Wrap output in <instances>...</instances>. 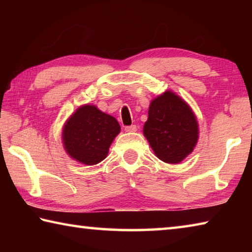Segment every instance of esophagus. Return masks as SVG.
<instances>
[{
  "label": "esophagus",
  "instance_id": "1",
  "mask_svg": "<svg viewBox=\"0 0 252 252\" xmlns=\"http://www.w3.org/2000/svg\"><path fill=\"white\" fill-rule=\"evenodd\" d=\"M125 130H126V132H134V131H136V126H135V125L126 126H125Z\"/></svg>",
  "mask_w": 252,
  "mask_h": 252
}]
</instances>
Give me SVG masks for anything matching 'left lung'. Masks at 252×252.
<instances>
[{
  "label": "left lung",
  "mask_w": 252,
  "mask_h": 252,
  "mask_svg": "<svg viewBox=\"0 0 252 252\" xmlns=\"http://www.w3.org/2000/svg\"><path fill=\"white\" fill-rule=\"evenodd\" d=\"M143 134L160 160L176 164L192 152L198 122L189 105L167 91L151 102Z\"/></svg>",
  "instance_id": "obj_1"
}]
</instances>
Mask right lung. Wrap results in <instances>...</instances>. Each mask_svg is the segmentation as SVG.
Segmentation results:
<instances>
[{"label":"right lung","instance_id":"1","mask_svg":"<svg viewBox=\"0 0 252 252\" xmlns=\"http://www.w3.org/2000/svg\"><path fill=\"white\" fill-rule=\"evenodd\" d=\"M120 126L113 117L93 105H83L72 114L63 129L67 155L81 163L92 165L105 159Z\"/></svg>","mask_w":252,"mask_h":252}]
</instances>
